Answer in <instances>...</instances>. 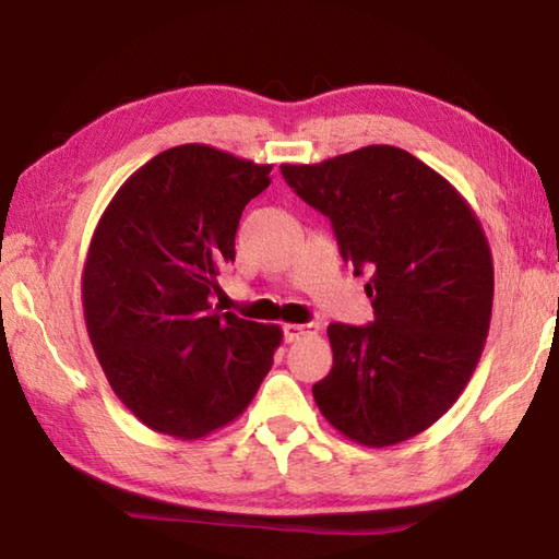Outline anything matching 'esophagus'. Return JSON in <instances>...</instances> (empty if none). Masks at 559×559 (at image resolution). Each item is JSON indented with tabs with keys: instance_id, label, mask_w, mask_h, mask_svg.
<instances>
[{
	"instance_id": "esophagus-1",
	"label": "esophagus",
	"mask_w": 559,
	"mask_h": 559,
	"mask_svg": "<svg viewBox=\"0 0 559 559\" xmlns=\"http://www.w3.org/2000/svg\"><path fill=\"white\" fill-rule=\"evenodd\" d=\"M308 333H318V325H313V323H308V325L286 323L283 325V337H286V343H296L300 335H308Z\"/></svg>"
}]
</instances>
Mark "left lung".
Wrapping results in <instances>:
<instances>
[{
	"label": "left lung",
	"instance_id": "obj_1",
	"mask_svg": "<svg viewBox=\"0 0 559 559\" xmlns=\"http://www.w3.org/2000/svg\"><path fill=\"white\" fill-rule=\"evenodd\" d=\"M288 187L333 224L365 293L367 328H328L333 370L318 409L362 447L429 429L466 390L493 310V257L478 216L449 179L392 145L318 165H281Z\"/></svg>",
	"mask_w": 559,
	"mask_h": 559
}]
</instances>
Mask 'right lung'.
I'll list each match as a JSON object with an SVG mask.
<instances>
[{"instance_id":"add662e5","label":"right lung","mask_w":559,"mask_h":559,"mask_svg":"<svg viewBox=\"0 0 559 559\" xmlns=\"http://www.w3.org/2000/svg\"><path fill=\"white\" fill-rule=\"evenodd\" d=\"M271 165L177 145L132 173L83 266V316L112 392L145 427L202 439L243 414L281 345L278 325L212 308L243 206Z\"/></svg>"}]
</instances>
